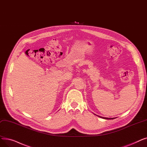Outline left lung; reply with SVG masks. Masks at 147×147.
<instances>
[{"instance_id":"obj_1","label":"left lung","mask_w":147,"mask_h":147,"mask_svg":"<svg viewBox=\"0 0 147 147\" xmlns=\"http://www.w3.org/2000/svg\"><path fill=\"white\" fill-rule=\"evenodd\" d=\"M100 118H104V119H113V118H104V117H100Z\"/></svg>"}]
</instances>
